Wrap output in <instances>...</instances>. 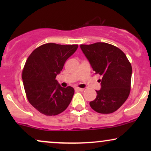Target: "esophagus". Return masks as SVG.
I'll return each mask as SVG.
<instances>
[{
	"instance_id": "esophagus-1",
	"label": "esophagus",
	"mask_w": 151,
	"mask_h": 151,
	"mask_svg": "<svg viewBox=\"0 0 151 151\" xmlns=\"http://www.w3.org/2000/svg\"><path fill=\"white\" fill-rule=\"evenodd\" d=\"M75 90H76V91H84V88L76 87V88H75Z\"/></svg>"
}]
</instances>
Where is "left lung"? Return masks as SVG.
<instances>
[{"mask_svg":"<svg viewBox=\"0 0 151 151\" xmlns=\"http://www.w3.org/2000/svg\"><path fill=\"white\" fill-rule=\"evenodd\" d=\"M95 73L102 77L100 90L90 102L96 112L109 114L117 111L127 100L131 91L132 67L125 53L105 42L80 45Z\"/></svg>","mask_w":151,"mask_h":151,"instance_id":"left-lung-1","label":"left lung"}]
</instances>
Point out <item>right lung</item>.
Returning a JSON list of instances; mask_svg holds the SVG:
<instances>
[{
    "label": "right lung",
    "mask_w": 151,
    "mask_h": 151,
    "mask_svg": "<svg viewBox=\"0 0 151 151\" xmlns=\"http://www.w3.org/2000/svg\"><path fill=\"white\" fill-rule=\"evenodd\" d=\"M78 47V45L47 43L33 51L27 60L22 73L27 98L42 114L58 115L71 102L73 88L62 87L55 77Z\"/></svg>",
    "instance_id": "add662e5"
}]
</instances>
